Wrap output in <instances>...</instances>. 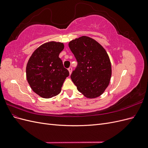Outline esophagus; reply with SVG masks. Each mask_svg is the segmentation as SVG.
<instances>
[{"mask_svg": "<svg viewBox=\"0 0 148 148\" xmlns=\"http://www.w3.org/2000/svg\"><path fill=\"white\" fill-rule=\"evenodd\" d=\"M68 70H69V73L71 74V71H72V68H71V67L70 66V67H69V68L68 69Z\"/></svg>", "mask_w": 148, "mask_h": 148, "instance_id": "34e87169", "label": "esophagus"}]
</instances>
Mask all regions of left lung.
Here are the masks:
<instances>
[{"instance_id": "1", "label": "left lung", "mask_w": 148, "mask_h": 148, "mask_svg": "<svg viewBox=\"0 0 148 148\" xmlns=\"http://www.w3.org/2000/svg\"><path fill=\"white\" fill-rule=\"evenodd\" d=\"M69 46L78 62L71 80L85 97H99L108 86L112 75L107 52L95 39L84 36L71 41Z\"/></svg>"}]
</instances>
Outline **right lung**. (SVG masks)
<instances>
[{
    "label": "right lung",
    "mask_w": 148,
    "mask_h": 148,
    "mask_svg": "<svg viewBox=\"0 0 148 148\" xmlns=\"http://www.w3.org/2000/svg\"><path fill=\"white\" fill-rule=\"evenodd\" d=\"M63 43L54 41L43 44L36 49L26 65V78L33 91L44 98L60 92L69 71L64 67L59 56Z\"/></svg>",
    "instance_id": "right-lung-1"
}]
</instances>
